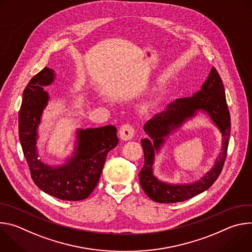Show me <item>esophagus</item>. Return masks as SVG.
I'll use <instances>...</instances> for the list:
<instances>
[{
    "label": "esophagus",
    "instance_id": "34e87169",
    "mask_svg": "<svg viewBox=\"0 0 252 252\" xmlns=\"http://www.w3.org/2000/svg\"><path fill=\"white\" fill-rule=\"evenodd\" d=\"M134 134V128L129 124H125L120 128V136L123 140H129Z\"/></svg>",
    "mask_w": 252,
    "mask_h": 252
}]
</instances>
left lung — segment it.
Wrapping results in <instances>:
<instances>
[{
    "label": "left lung",
    "instance_id": "8db88e82",
    "mask_svg": "<svg viewBox=\"0 0 252 252\" xmlns=\"http://www.w3.org/2000/svg\"><path fill=\"white\" fill-rule=\"evenodd\" d=\"M198 109L206 111L221 129L224 138L223 152L215 167L200 181L190 185H167L161 183L152 174L154 151L173 127L180 125ZM230 114L225 97L222 80L215 67L211 68L201 90L189 97L177 98L169 103L160 114L156 115L145 125V131L150 136L140 142L145 155V164L140 169L139 184L147 195L160 203H174L189 199L209 189L220 176L226 156L230 137Z\"/></svg>",
    "mask_w": 252,
    "mask_h": 252
}]
</instances>
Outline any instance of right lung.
I'll return each instance as SVG.
<instances>
[{"label": "right lung", "instance_id": "obj_1", "mask_svg": "<svg viewBox=\"0 0 252 252\" xmlns=\"http://www.w3.org/2000/svg\"><path fill=\"white\" fill-rule=\"evenodd\" d=\"M54 80V71L45 67L25 88L19 112V137L33 183L46 193L63 200L87 198L96 187L106 155L119 143L117 128L106 126L81 129L77 152L65 165L52 168L38 159L37 127L48 94L43 87Z\"/></svg>", "mask_w": 252, "mask_h": 252}]
</instances>
